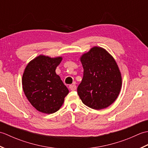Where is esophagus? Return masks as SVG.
Wrapping results in <instances>:
<instances>
[{
	"instance_id": "esophagus-1",
	"label": "esophagus",
	"mask_w": 148,
	"mask_h": 148,
	"mask_svg": "<svg viewBox=\"0 0 148 148\" xmlns=\"http://www.w3.org/2000/svg\"><path fill=\"white\" fill-rule=\"evenodd\" d=\"M69 88H70L71 90L74 91L75 90H76L77 87H76V85H75V84H71V85H69Z\"/></svg>"
}]
</instances>
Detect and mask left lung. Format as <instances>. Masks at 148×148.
I'll list each match as a JSON object with an SVG mask.
<instances>
[{
	"instance_id": "8db88e82",
	"label": "left lung",
	"mask_w": 148,
	"mask_h": 148,
	"mask_svg": "<svg viewBox=\"0 0 148 148\" xmlns=\"http://www.w3.org/2000/svg\"><path fill=\"white\" fill-rule=\"evenodd\" d=\"M84 69L77 93L84 105L100 110L114 102L120 92L121 72L114 58L100 47L95 46L80 58Z\"/></svg>"
}]
</instances>
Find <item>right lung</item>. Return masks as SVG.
I'll return each mask as SVG.
<instances>
[{
  "label": "right lung",
  "mask_w": 148,
  "mask_h": 148,
  "mask_svg": "<svg viewBox=\"0 0 148 148\" xmlns=\"http://www.w3.org/2000/svg\"><path fill=\"white\" fill-rule=\"evenodd\" d=\"M62 57L39 55L25 69L22 85L28 100L37 111L52 114L60 109L69 90L56 74Z\"/></svg>",
  "instance_id": "1"
}]
</instances>
